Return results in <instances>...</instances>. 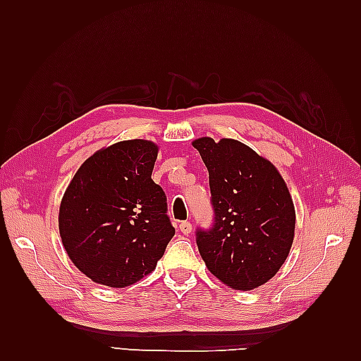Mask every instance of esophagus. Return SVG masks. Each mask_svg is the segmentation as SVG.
Listing matches in <instances>:
<instances>
[{
  "label": "esophagus",
  "instance_id": "1",
  "mask_svg": "<svg viewBox=\"0 0 361 361\" xmlns=\"http://www.w3.org/2000/svg\"><path fill=\"white\" fill-rule=\"evenodd\" d=\"M180 231L185 235H189L190 233H192V225H190V221H181Z\"/></svg>",
  "mask_w": 361,
  "mask_h": 361
}]
</instances>
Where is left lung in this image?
Here are the masks:
<instances>
[{"mask_svg": "<svg viewBox=\"0 0 361 361\" xmlns=\"http://www.w3.org/2000/svg\"><path fill=\"white\" fill-rule=\"evenodd\" d=\"M192 145L209 172L216 224L197 231L208 270L234 290L270 281L288 257L296 212L282 175L257 152L231 137H198Z\"/></svg>", "mask_w": 361, "mask_h": 361, "instance_id": "8db88e82", "label": "left lung"}]
</instances>
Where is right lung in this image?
<instances>
[{
  "mask_svg": "<svg viewBox=\"0 0 361 361\" xmlns=\"http://www.w3.org/2000/svg\"><path fill=\"white\" fill-rule=\"evenodd\" d=\"M159 147L128 140L94 152L68 185L59 233L71 262L96 283L124 288L157 268L175 229L152 180Z\"/></svg>",
  "mask_w": 361,
  "mask_h": 361,
  "instance_id": "1",
  "label": "right lung"
}]
</instances>
